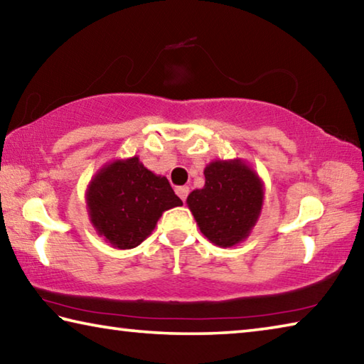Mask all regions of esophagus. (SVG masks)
<instances>
[{
  "label": "esophagus",
  "mask_w": 364,
  "mask_h": 364,
  "mask_svg": "<svg viewBox=\"0 0 364 364\" xmlns=\"http://www.w3.org/2000/svg\"><path fill=\"white\" fill-rule=\"evenodd\" d=\"M176 194L180 196V199H181L183 202H186V197H188V194H189V188H188V186H178V188H176Z\"/></svg>",
  "instance_id": "1"
}]
</instances>
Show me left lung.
<instances>
[{"instance_id":"8db88e82","label":"left lung","mask_w":364,"mask_h":364,"mask_svg":"<svg viewBox=\"0 0 364 364\" xmlns=\"http://www.w3.org/2000/svg\"><path fill=\"white\" fill-rule=\"evenodd\" d=\"M204 175V188L188 196V207L208 241L232 247L249 236L260 217L263 183L241 159L215 160Z\"/></svg>"}]
</instances>
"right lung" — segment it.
<instances>
[{
	"label": "right lung",
	"instance_id": "add662e5",
	"mask_svg": "<svg viewBox=\"0 0 364 364\" xmlns=\"http://www.w3.org/2000/svg\"><path fill=\"white\" fill-rule=\"evenodd\" d=\"M86 204L101 237L114 247L133 249L149 236L165 210L183 202L167 178L152 173L134 156L104 165L90 183Z\"/></svg>",
	"mask_w": 364,
	"mask_h": 364
}]
</instances>
